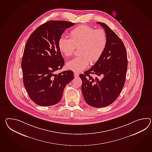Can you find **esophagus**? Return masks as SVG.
Listing matches in <instances>:
<instances>
[{"instance_id": "34e87169", "label": "esophagus", "mask_w": 152, "mask_h": 152, "mask_svg": "<svg viewBox=\"0 0 152 152\" xmlns=\"http://www.w3.org/2000/svg\"><path fill=\"white\" fill-rule=\"evenodd\" d=\"M78 76H79V75H78V73H77V72H74V76L75 77L77 78L78 77Z\"/></svg>"}]
</instances>
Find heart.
Returning a JSON list of instances; mask_svg holds the SVG:
<instances>
[{
    "label": "heart",
    "mask_w": 152,
    "mask_h": 152,
    "mask_svg": "<svg viewBox=\"0 0 152 152\" xmlns=\"http://www.w3.org/2000/svg\"><path fill=\"white\" fill-rule=\"evenodd\" d=\"M70 37L61 36L58 40V48L64 56L70 57L75 47L81 46V56L66 63L67 68L75 72H80L87 68L90 61L91 63L96 62L105 51L107 42L105 31L95 29L87 25H81L73 29Z\"/></svg>",
    "instance_id": "b5f03b06"
}]
</instances>
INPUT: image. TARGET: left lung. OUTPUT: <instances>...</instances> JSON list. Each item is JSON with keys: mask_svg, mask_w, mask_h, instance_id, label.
Listing matches in <instances>:
<instances>
[{"mask_svg": "<svg viewBox=\"0 0 152 152\" xmlns=\"http://www.w3.org/2000/svg\"><path fill=\"white\" fill-rule=\"evenodd\" d=\"M97 23L105 29L106 47L100 58L80 77L85 101L92 107L100 108L111 105L120 94L125 83L128 59L121 39L106 24Z\"/></svg>", "mask_w": 152, "mask_h": 152, "instance_id": "obj_1", "label": "left lung"}]
</instances>
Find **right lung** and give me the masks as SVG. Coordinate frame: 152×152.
I'll return each mask as SVG.
<instances>
[{
    "instance_id": "obj_1",
    "label": "right lung",
    "mask_w": 152,
    "mask_h": 152,
    "mask_svg": "<svg viewBox=\"0 0 152 152\" xmlns=\"http://www.w3.org/2000/svg\"><path fill=\"white\" fill-rule=\"evenodd\" d=\"M75 23L50 20L31 33L24 50L21 67L24 87L31 100L41 106L61 101L66 85L74 77L71 70L56 71L65 63L58 48V40L68 28Z\"/></svg>"
}]
</instances>
